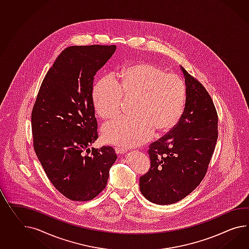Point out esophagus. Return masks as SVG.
<instances>
[{
  "label": "esophagus",
  "mask_w": 249,
  "mask_h": 249,
  "mask_svg": "<svg viewBox=\"0 0 249 249\" xmlns=\"http://www.w3.org/2000/svg\"><path fill=\"white\" fill-rule=\"evenodd\" d=\"M115 153H118V154H122V153H124L126 152V149L123 148V147H115Z\"/></svg>",
  "instance_id": "obj_1"
}]
</instances>
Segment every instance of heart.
<instances>
[{"instance_id":"obj_1","label":"heart","mask_w":249,"mask_h":249,"mask_svg":"<svg viewBox=\"0 0 249 249\" xmlns=\"http://www.w3.org/2000/svg\"><path fill=\"white\" fill-rule=\"evenodd\" d=\"M119 78L120 84L113 77H103L93 90L94 107L103 119L121 114L124 97L134 100V116L104 125L106 142L136 146L149 140L154 129L164 132L176 124L184 107V84L179 77L154 65L139 63L124 68Z\"/></svg>"}]
</instances>
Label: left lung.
Returning <instances> with one entry per match:
<instances>
[{
  "instance_id": "left-lung-1",
  "label": "left lung",
  "mask_w": 249,
  "mask_h": 249,
  "mask_svg": "<svg viewBox=\"0 0 249 249\" xmlns=\"http://www.w3.org/2000/svg\"><path fill=\"white\" fill-rule=\"evenodd\" d=\"M184 111L178 124L148 150L151 168L140 177V191L151 202L176 203L204 178L217 140V114L202 84L182 67Z\"/></svg>"
}]
</instances>
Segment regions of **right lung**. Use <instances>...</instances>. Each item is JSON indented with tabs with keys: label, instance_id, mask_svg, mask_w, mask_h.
I'll list each match as a JSON object with an SVG mask.
<instances>
[{
	"label": "right lung",
	"instance_id": "add662e5",
	"mask_svg": "<svg viewBox=\"0 0 249 249\" xmlns=\"http://www.w3.org/2000/svg\"><path fill=\"white\" fill-rule=\"evenodd\" d=\"M115 50V45L65 49L46 74L32 109L36 155L51 183L71 200L96 198L117 158L113 147L89 149L98 138L94 77Z\"/></svg>",
	"mask_w": 249,
	"mask_h": 249
}]
</instances>
